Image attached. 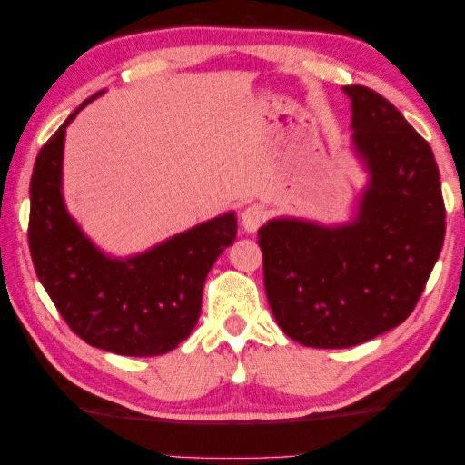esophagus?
<instances>
[{
    "label": "esophagus",
    "mask_w": 465,
    "mask_h": 465,
    "mask_svg": "<svg viewBox=\"0 0 465 465\" xmlns=\"http://www.w3.org/2000/svg\"><path fill=\"white\" fill-rule=\"evenodd\" d=\"M263 220H265V208L260 203L249 205V208L241 212V223H242V228H245V232H255L257 228L263 224Z\"/></svg>",
    "instance_id": "1"
}]
</instances>
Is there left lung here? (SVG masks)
Returning <instances> with one entry per match:
<instances>
[{
    "label": "left lung",
    "instance_id": "8db88e82",
    "mask_svg": "<svg viewBox=\"0 0 465 465\" xmlns=\"http://www.w3.org/2000/svg\"><path fill=\"white\" fill-rule=\"evenodd\" d=\"M344 93L352 150L369 173L354 218L327 226L282 216L257 231L272 313L309 348H350L406 322L445 239L429 143L375 90L356 84Z\"/></svg>",
    "mask_w": 465,
    "mask_h": 465
}]
</instances>
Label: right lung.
I'll use <instances>...</instances> for the list:
<instances>
[{
	"instance_id": "obj_1",
	"label": "right lung",
	"mask_w": 465,
	"mask_h": 465,
	"mask_svg": "<svg viewBox=\"0 0 465 465\" xmlns=\"http://www.w3.org/2000/svg\"><path fill=\"white\" fill-rule=\"evenodd\" d=\"M101 94L84 101L36 156L30 257L61 317L86 344L121 356L166 354L200 319L203 282L237 239V216L226 212L125 260L98 249L67 212L61 177L65 127Z\"/></svg>"
}]
</instances>
